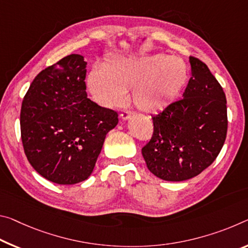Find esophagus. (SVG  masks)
<instances>
[{
	"mask_svg": "<svg viewBox=\"0 0 248 248\" xmlns=\"http://www.w3.org/2000/svg\"><path fill=\"white\" fill-rule=\"evenodd\" d=\"M132 116V112H130V111H123L120 113V118L123 120H127V119H129V118H130Z\"/></svg>",
	"mask_w": 248,
	"mask_h": 248,
	"instance_id": "obj_1",
	"label": "esophagus"
}]
</instances>
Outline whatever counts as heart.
Instances as JSON below:
<instances>
[{"label": "heart", "mask_w": 248, "mask_h": 248, "mask_svg": "<svg viewBox=\"0 0 248 248\" xmlns=\"http://www.w3.org/2000/svg\"><path fill=\"white\" fill-rule=\"evenodd\" d=\"M187 80L186 62L162 55L113 57L104 68L90 72L92 95L105 106L120 105L131 91L136 107L143 112L162 110L178 97Z\"/></svg>", "instance_id": "1"}]
</instances>
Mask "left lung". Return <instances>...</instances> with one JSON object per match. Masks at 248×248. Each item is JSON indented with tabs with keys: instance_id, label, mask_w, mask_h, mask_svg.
<instances>
[{
	"instance_id": "obj_1",
	"label": "left lung",
	"mask_w": 248,
	"mask_h": 248,
	"mask_svg": "<svg viewBox=\"0 0 248 248\" xmlns=\"http://www.w3.org/2000/svg\"><path fill=\"white\" fill-rule=\"evenodd\" d=\"M192 77L183 98L152 117L153 133L142 148L151 173L166 181H186L210 167L227 133L226 97L207 66L190 56Z\"/></svg>"
}]
</instances>
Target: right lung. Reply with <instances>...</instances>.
<instances>
[{"mask_svg": "<svg viewBox=\"0 0 248 248\" xmlns=\"http://www.w3.org/2000/svg\"><path fill=\"white\" fill-rule=\"evenodd\" d=\"M84 56L68 55L42 70L21 109V138L34 170L69 186L89 178L118 113L87 98Z\"/></svg>", "mask_w": 248, "mask_h": 248, "instance_id": "1", "label": "right lung"}]
</instances>
